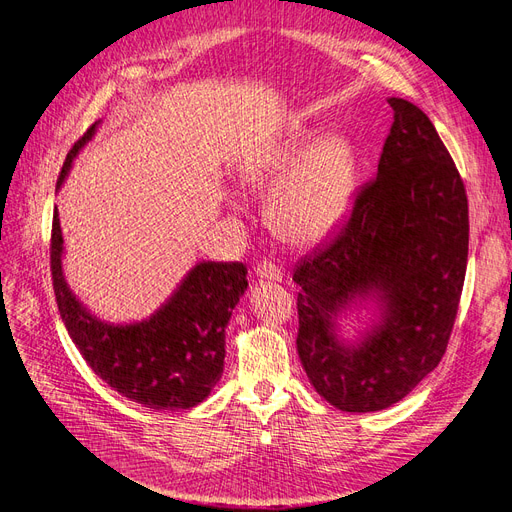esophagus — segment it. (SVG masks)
Returning <instances> with one entry per match:
<instances>
[{
	"label": "esophagus",
	"mask_w": 512,
	"mask_h": 512,
	"mask_svg": "<svg viewBox=\"0 0 512 512\" xmlns=\"http://www.w3.org/2000/svg\"><path fill=\"white\" fill-rule=\"evenodd\" d=\"M256 277L260 282H280L282 280V269L275 267L273 262H260L256 267Z\"/></svg>",
	"instance_id": "esophagus-1"
}]
</instances>
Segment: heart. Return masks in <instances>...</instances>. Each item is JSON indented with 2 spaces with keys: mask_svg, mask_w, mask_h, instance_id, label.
I'll list each match as a JSON object with an SVG mask.
<instances>
[{
  "mask_svg": "<svg viewBox=\"0 0 512 512\" xmlns=\"http://www.w3.org/2000/svg\"><path fill=\"white\" fill-rule=\"evenodd\" d=\"M245 190L269 194V222L290 245H318L342 224L350 207L354 168L335 138L318 143V132H288L239 173Z\"/></svg>",
  "mask_w": 512,
  "mask_h": 512,
  "instance_id": "obj_1",
  "label": "heart"
}]
</instances>
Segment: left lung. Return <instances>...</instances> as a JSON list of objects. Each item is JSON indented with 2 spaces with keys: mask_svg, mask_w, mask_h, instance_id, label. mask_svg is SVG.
I'll return each instance as SVG.
<instances>
[{
  "mask_svg": "<svg viewBox=\"0 0 512 512\" xmlns=\"http://www.w3.org/2000/svg\"><path fill=\"white\" fill-rule=\"evenodd\" d=\"M389 104L376 179L292 273L301 365L344 412L391 408L438 367L468 267V198L455 162L421 108ZM350 313L354 336L343 329Z\"/></svg>",
  "mask_w": 512,
  "mask_h": 512,
  "instance_id": "obj_1",
  "label": "left lung"
}]
</instances>
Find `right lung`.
<instances>
[{
    "label": "right lung",
    "mask_w": 512,
    "mask_h": 512,
    "mask_svg": "<svg viewBox=\"0 0 512 512\" xmlns=\"http://www.w3.org/2000/svg\"><path fill=\"white\" fill-rule=\"evenodd\" d=\"M98 126L100 121L70 149L57 190ZM64 250L59 211H55L51 235L55 299L68 335L87 365L121 397L145 408L188 410L205 401L222 378L226 329L232 309L247 290L243 262L200 260L151 316L106 322L68 286Z\"/></svg>",
    "instance_id": "add662e5"
}]
</instances>
